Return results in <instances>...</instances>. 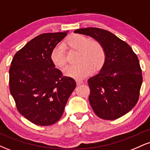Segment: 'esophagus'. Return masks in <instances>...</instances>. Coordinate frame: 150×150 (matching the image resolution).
<instances>
[{
  "mask_svg": "<svg viewBox=\"0 0 150 150\" xmlns=\"http://www.w3.org/2000/svg\"><path fill=\"white\" fill-rule=\"evenodd\" d=\"M76 83H77V85H81V84L83 83V81L76 80Z\"/></svg>",
  "mask_w": 150,
  "mask_h": 150,
  "instance_id": "obj_1",
  "label": "esophagus"
}]
</instances>
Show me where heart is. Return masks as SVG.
Here are the masks:
<instances>
[{"instance_id":"obj_1","label":"heart","mask_w":150,"mask_h":150,"mask_svg":"<svg viewBox=\"0 0 150 150\" xmlns=\"http://www.w3.org/2000/svg\"><path fill=\"white\" fill-rule=\"evenodd\" d=\"M66 44L70 49L78 51L76 65H67L63 68L66 76L80 80L88 76L92 70L97 72L104 66L106 61V51L100 42L91 40L85 36L75 34L70 36L66 40ZM51 61L55 66L61 68L65 64L64 47L58 44L52 49L50 55Z\"/></svg>"}]
</instances>
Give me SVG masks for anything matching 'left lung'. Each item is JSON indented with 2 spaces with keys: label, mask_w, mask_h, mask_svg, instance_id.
Instances as JSON below:
<instances>
[{
  "label": "left lung",
  "mask_w": 150,
  "mask_h": 150,
  "mask_svg": "<svg viewBox=\"0 0 150 150\" xmlns=\"http://www.w3.org/2000/svg\"><path fill=\"white\" fill-rule=\"evenodd\" d=\"M74 32L94 38L106 51L104 66L88 80L89 101L94 112L104 120L124 116L137 104L142 83L137 55L126 42L108 31L87 27Z\"/></svg>",
  "instance_id": "obj_1"
}]
</instances>
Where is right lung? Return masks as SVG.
Wrapping results in <instances>:
<instances>
[{"label":"right lung","mask_w":150,"mask_h":150,"mask_svg":"<svg viewBox=\"0 0 150 150\" xmlns=\"http://www.w3.org/2000/svg\"><path fill=\"white\" fill-rule=\"evenodd\" d=\"M68 32L37 36L15 53L11 62L10 93L19 112L37 125L56 123L76 87L74 79L63 76L50 58Z\"/></svg>","instance_id":"obj_1"}]
</instances>
